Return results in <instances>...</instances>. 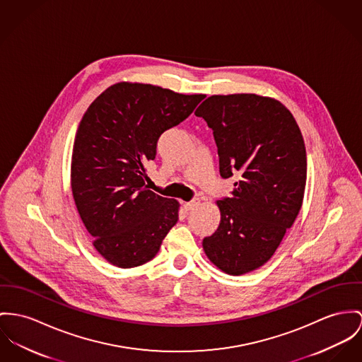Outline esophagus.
<instances>
[{
    "mask_svg": "<svg viewBox=\"0 0 362 362\" xmlns=\"http://www.w3.org/2000/svg\"><path fill=\"white\" fill-rule=\"evenodd\" d=\"M201 205V199L199 198H194L190 202H185V209L186 211H193L195 208H198Z\"/></svg>",
    "mask_w": 362,
    "mask_h": 362,
    "instance_id": "1",
    "label": "esophagus"
}]
</instances>
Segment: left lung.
Listing matches in <instances>:
<instances>
[{
    "label": "left lung",
    "mask_w": 362,
    "mask_h": 362,
    "mask_svg": "<svg viewBox=\"0 0 362 362\" xmlns=\"http://www.w3.org/2000/svg\"><path fill=\"white\" fill-rule=\"evenodd\" d=\"M212 128L230 197L216 201L218 230L202 241L208 259L241 276L267 263L303 204L306 147L292 112L255 93L212 95L195 110Z\"/></svg>",
    "instance_id": "8db88e82"
}]
</instances>
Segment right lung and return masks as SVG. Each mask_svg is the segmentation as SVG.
I'll list each match as a JSON object with an SVG mask.
<instances>
[{"label": "right lung", "mask_w": 362, "mask_h": 362, "mask_svg": "<svg viewBox=\"0 0 362 362\" xmlns=\"http://www.w3.org/2000/svg\"><path fill=\"white\" fill-rule=\"evenodd\" d=\"M205 95L151 83H117L88 107L71 156V192L93 247L121 269L150 262L179 219L180 204L148 190L146 164L157 140Z\"/></svg>", "instance_id": "right-lung-1"}]
</instances>
